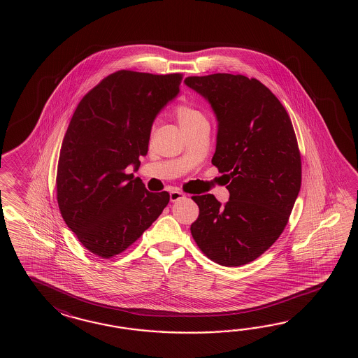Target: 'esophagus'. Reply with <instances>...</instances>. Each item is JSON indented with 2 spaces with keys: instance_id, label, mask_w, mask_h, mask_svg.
Returning <instances> with one entry per match:
<instances>
[{
  "instance_id": "esophagus-1",
  "label": "esophagus",
  "mask_w": 358,
  "mask_h": 358,
  "mask_svg": "<svg viewBox=\"0 0 358 358\" xmlns=\"http://www.w3.org/2000/svg\"><path fill=\"white\" fill-rule=\"evenodd\" d=\"M184 197H185L184 193L179 192V190H171V192H170V201H171V202L180 201V199H182Z\"/></svg>"
}]
</instances>
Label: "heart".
<instances>
[{
	"label": "heart",
	"instance_id": "heart-1",
	"mask_svg": "<svg viewBox=\"0 0 358 358\" xmlns=\"http://www.w3.org/2000/svg\"><path fill=\"white\" fill-rule=\"evenodd\" d=\"M176 117L182 131H187L192 128H196L203 122H207L205 115L189 105H180V106L176 107Z\"/></svg>",
	"mask_w": 358,
	"mask_h": 358
}]
</instances>
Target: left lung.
<instances>
[{
  "label": "left lung",
  "instance_id": "left-lung-1",
  "mask_svg": "<svg viewBox=\"0 0 358 358\" xmlns=\"http://www.w3.org/2000/svg\"><path fill=\"white\" fill-rule=\"evenodd\" d=\"M184 83L211 105L217 120L213 165L227 176L229 201L194 196L190 233L222 266L259 257L280 236L302 180L301 155L289 115L271 91L244 76H188Z\"/></svg>",
  "mask_w": 358,
  "mask_h": 358
}]
</instances>
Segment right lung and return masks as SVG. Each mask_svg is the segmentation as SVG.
I'll return each instance as SVG.
<instances>
[{
  "instance_id": "right-lung-1",
  "label": "right lung",
  "mask_w": 358,
  "mask_h": 358,
  "mask_svg": "<svg viewBox=\"0 0 358 358\" xmlns=\"http://www.w3.org/2000/svg\"><path fill=\"white\" fill-rule=\"evenodd\" d=\"M182 74L120 70L84 96L61 145L56 188L62 219L88 251L110 259L125 251L169 203L125 169L137 171L152 124L180 92Z\"/></svg>"
}]
</instances>
